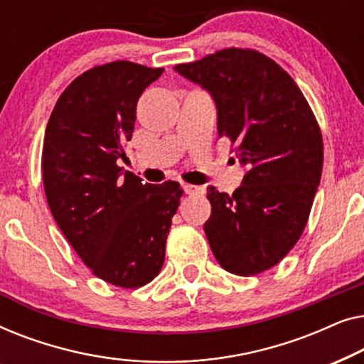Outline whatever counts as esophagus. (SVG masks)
<instances>
[{
	"label": "esophagus",
	"mask_w": 364,
	"mask_h": 364,
	"mask_svg": "<svg viewBox=\"0 0 364 364\" xmlns=\"http://www.w3.org/2000/svg\"><path fill=\"white\" fill-rule=\"evenodd\" d=\"M183 191H186L187 196H196V193H203V188L202 187L188 186V183H186V186H183Z\"/></svg>",
	"instance_id": "esophagus-1"
}]
</instances>
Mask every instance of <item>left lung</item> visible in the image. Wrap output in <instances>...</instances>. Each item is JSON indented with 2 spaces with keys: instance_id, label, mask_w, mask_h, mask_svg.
Returning <instances> with one entry per match:
<instances>
[{
  "instance_id": "8db88e82",
  "label": "left lung",
  "mask_w": 364,
  "mask_h": 364,
  "mask_svg": "<svg viewBox=\"0 0 364 364\" xmlns=\"http://www.w3.org/2000/svg\"><path fill=\"white\" fill-rule=\"evenodd\" d=\"M210 94L217 131L245 167L232 196L207 188L203 223L223 270L250 277L277 265L300 238L320 186L323 141L305 96L287 71L250 49L228 48L173 68Z\"/></svg>"
}]
</instances>
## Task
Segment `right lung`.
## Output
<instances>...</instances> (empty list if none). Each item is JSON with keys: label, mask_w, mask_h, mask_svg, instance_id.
I'll list each match as a JSON object with an SVG mask.
<instances>
[{"label": "right lung", "mask_w": 364, "mask_h": 364, "mask_svg": "<svg viewBox=\"0 0 364 364\" xmlns=\"http://www.w3.org/2000/svg\"><path fill=\"white\" fill-rule=\"evenodd\" d=\"M162 73L129 61L84 73L58 99L44 134L43 182L54 220L94 275L122 288L159 275L183 193L177 182L144 183L117 166L139 97Z\"/></svg>", "instance_id": "1"}]
</instances>
